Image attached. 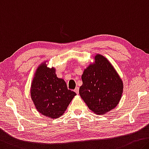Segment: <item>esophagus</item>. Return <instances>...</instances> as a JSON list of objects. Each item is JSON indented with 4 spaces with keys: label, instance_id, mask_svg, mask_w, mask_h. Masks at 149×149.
Segmentation results:
<instances>
[{
    "label": "esophagus",
    "instance_id": "34e87169",
    "mask_svg": "<svg viewBox=\"0 0 149 149\" xmlns=\"http://www.w3.org/2000/svg\"><path fill=\"white\" fill-rule=\"evenodd\" d=\"M74 91H75V93H76L77 94H78V93H79V87H76V88H75V89H74Z\"/></svg>",
    "mask_w": 149,
    "mask_h": 149
}]
</instances>
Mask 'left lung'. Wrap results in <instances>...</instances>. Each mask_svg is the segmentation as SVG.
<instances>
[{"mask_svg": "<svg viewBox=\"0 0 149 149\" xmlns=\"http://www.w3.org/2000/svg\"><path fill=\"white\" fill-rule=\"evenodd\" d=\"M94 60L84 71L83 84L79 93L89 109L96 114L104 115L119 103L123 84L107 58L97 54Z\"/></svg>", "mask_w": 149, "mask_h": 149, "instance_id": "left-lung-1", "label": "left lung"}]
</instances>
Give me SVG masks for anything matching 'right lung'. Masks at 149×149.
<instances>
[{"instance_id":"right-lung-1","label":"right lung","mask_w":149,"mask_h":149,"mask_svg":"<svg viewBox=\"0 0 149 149\" xmlns=\"http://www.w3.org/2000/svg\"><path fill=\"white\" fill-rule=\"evenodd\" d=\"M30 95L38 111L50 119H57L65 113L76 93L68 89L64 80L58 78L55 68H48L44 62L35 72Z\"/></svg>"}]
</instances>
